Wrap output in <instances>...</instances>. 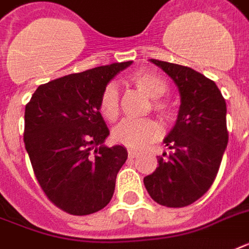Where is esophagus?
<instances>
[{"label":"esophagus","instance_id":"34e87169","mask_svg":"<svg viewBox=\"0 0 249 249\" xmlns=\"http://www.w3.org/2000/svg\"><path fill=\"white\" fill-rule=\"evenodd\" d=\"M128 155H129V158H137V156L140 155V152L138 151H136V150H128Z\"/></svg>","mask_w":249,"mask_h":249}]
</instances>
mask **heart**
<instances>
[{"mask_svg": "<svg viewBox=\"0 0 249 249\" xmlns=\"http://www.w3.org/2000/svg\"><path fill=\"white\" fill-rule=\"evenodd\" d=\"M129 81L141 90L147 97L152 98V109L160 116L168 117L170 113L169 105L161 99L168 91V84L165 80L154 71L134 72L130 75ZM99 109L103 116L109 121L116 120L120 111V95L115 84H108L101 94ZM161 136V128L156 121L151 119L146 120H130L125 119L113 129L112 137L117 143L124 144L130 148H143L152 142L158 141Z\"/></svg>", "mask_w": 249, "mask_h": 249, "instance_id": "obj_1", "label": "heart"}]
</instances>
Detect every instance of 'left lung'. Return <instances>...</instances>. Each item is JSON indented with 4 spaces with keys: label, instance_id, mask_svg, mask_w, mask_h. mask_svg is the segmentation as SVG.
Segmentation results:
<instances>
[{
    "label": "left lung",
    "instance_id": "obj_1",
    "mask_svg": "<svg viewBox=\"0 0 249 249\" xmlns=\"http://www.w3.org/2000/svg\"><path fill=\"white\" fill-rule=\"evenodd\" d=\"M177 85L181 106L164 143L169 155L159 156L155 172L143 178L150 196L169 208L193 204L220 169L229 141L226 102L214 81L190 67L151 59Z\"/></svg>",
    "mask_w": 249,
    "mask_h": 249
}]
</instances>
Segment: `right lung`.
Here are the masks:
<instances>
[{"label":"right lung","mask_w":249,"mask_h":249,"mask_svg":"<svg viewBox=\"0 0 249 249\" xmlns=\"http://www.w3.org/2000/svg\"><path fill=\"white\" fill-rule=\"evenodd\" d=\"M133 62L71 73L40 85L25 106L24 144L41 189L75 216L101 211L112 199L126 148L103 144L109 130L99 112L107 84Z\"/></svg>","instance_id":"1"}]
</instances>
